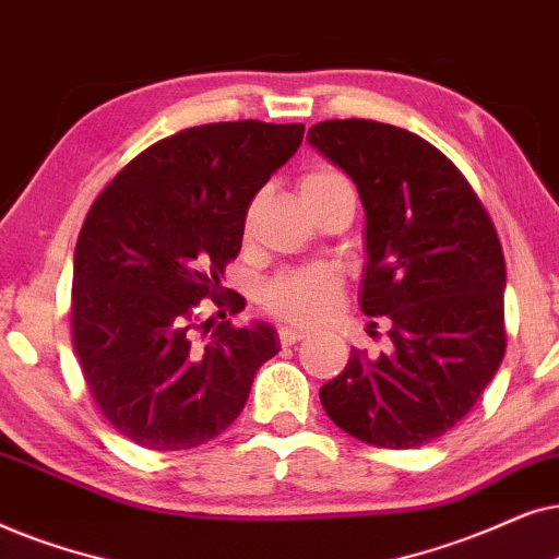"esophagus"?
Masks as SVG:
<instances>
[{"mask_svg": "<svg viewBox=\"0 0 559 559\" xmlns=\"http://www.w3.org/2000/svg\"><path fill=\"white\" fill-rule=\"evenodd\" d=\"M309 334L304 332V330H294V326H284V330L278 332V340H281V345L284 347H292V345H296V342H301V340H307Z\"/></svg>", "mask_w": 559, "mask_h": 559, "instance_id": "esophagus-1", "label": "esophagus"}]
</instances>
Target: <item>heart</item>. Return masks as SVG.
<instances>
[{"label": "heart", "mask_w": 559, "mask_h": 559, "mask_svg": "<svg viewBox=\"0 0 559 559\" xmlns=\"http://www.w3.org/2000/svg\"><path fill=\"white\" fill-rule=\"evenodd\" d=\"M347 183V178L332 168H311L301 176V199L330 189V186ZM345 286L342 278L330 267H304L273 275L263 286V307L281 322L296 326H317L330 322L337 314Z\"/></svg>", "instance_id": "heart-1"}]
</instances>
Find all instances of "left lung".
Here are the masks:
<instances>
[{"label": "left lung", "mask_w": 559, "mask_h": 559, "mask_svg": "<svg viewBox=\"0 0 559 559\" xmlns=\"http://www.w3.org/2000/svg\"><path fill=\"white\" fill-rule=\"evenodd\" d=\"M307 140L360 193V307L389 319L391 337L378 357L353 349L319 399L355 440L421 448L471 412L503 360L506 263L496 227L455 163L414 132L326 119Z\"/></svg>", "instance_id": "1"}]
</instances>
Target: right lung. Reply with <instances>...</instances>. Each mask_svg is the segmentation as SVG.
<instances>
[{
    "label": "right lung",
    "instance_id": "right-lung-1",
    "mask_svg": "<svg viewBox=\"0 0 559 559\" xmlns=\"http://www.w3.org/2000/svg\"><path fill=\"white\" fill-rule=\"evenodd\" d=\"M301 140L304 124H199L145 147L94 199L73 255V347L104 419L140 448L214 440L278 353L267 324L227 319L204 340L202 309L242 311L219 281L250 202Z\"/></svg>",
    "mask_w": 559,
    "mask_h": 559
}]
</instances>
